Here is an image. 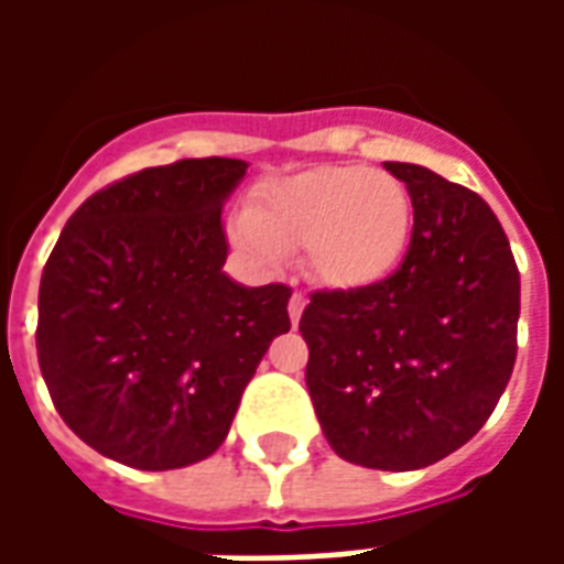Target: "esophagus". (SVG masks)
Listing matches in <instances>:
<instances>
[{
  "mask_svg": "<svg viewBox=\"0 0 564 564\" xmlns=\"http://www.w3.org/2000/svg\"><path fill=\"white\" fill-rule=\"evenodd\" d=\"M305 305H307V299L302 293L290 295V307H286V311H290V319H293V326L299 323V319H302V311H305Z\"/></svg>",
  "mask_w": 564,
  "mask_h": 564,
  "instance_id": "34e87169",
  "label": "esophagus"
}]
</instances>
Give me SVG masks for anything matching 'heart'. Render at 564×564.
<instances>
[{
	"label": "heart",
	"instance_id": "obj_1",
	"mask_svg": "<svg viewBox=\"0 0 564 564\" xmlns=\"http://www.w3.org/2000/svg\"><path fill=\"white\" fill-rule=\"evenodd\" d=\"M411 226L414 202L395 174L323 165L265 186L250 210L235 217L232 238L265 269L302 247L311 278L335 290H359L395 271Z\"/></svg>",
	"mask_w": 564,
	"mask_h": 564
}]
</instances>
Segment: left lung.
I'll return each instance as SVG.
<instances>
[{"instance_id":"8db88e82","label":"left lung","mask_w":564,"mask_h":564,"mask_svg":"<svg viewBox=\"0 0 564 564\" xmlns=\"http://www.w3.org/2000/svg\"><path fill=\"white\" fill-rule=\"evenodd\" d=\"M414 202L402 265L359 290L311 293L299 332L329 447L414 471L471 441L517 359L520 271L484 198L414 162H383Z\"/></svg>"}]
</instances>
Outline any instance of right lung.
I'll list each match as a JSON object with an SVG mask.
<instances>
[{
    "label": "right lung",
    "instance_id": "add662e5",
    "mask_svg": "<svg viewBox=\"0 0 564 564\" xmlns=\"http://www.w3.org/2000/svg\"><path fill=\"white\" fill-rule=\"evenodd\" d=\"M245 172L208 156L129 174L68 217L44 265L42 378L68 429L108 459L141 471L208 459L290 332V286L223 271L220 210Z\"/></svg>",
    "mask_w": 564,
    "mask_h": 564
}]
</instances>
